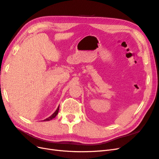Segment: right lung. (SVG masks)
<instances>
[{"instance_id":"1","label":"right lung","mask_w":159,"mask_h":159,"mask_svg":"<svg viewBox=\"0 0 159 159\" xmlns=\"http://www.w3.org/2000/svg\"><path fill=\"white\" fill-rule=\"evenodd\" d=\"M59 107L60 106H58V107H57V109L56 110V111L54 113H53L52 115H51V116H50L49 117H48L47 119H44V121H50V120H52V119H54V118H55L56 117V115H57V113H58V111H59Z\"/></svg>"}]
</instances>
